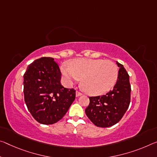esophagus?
Here are the masks:
<instances>
[{"label":"esophagus","mask_w":157,"mask_h":157,"mask_svg":"<svg viewBox=\"0 0 157 157\" xmlns=\"http://www.w3.org/2000/svg\"><path fill=\"white\" fill-rule=\"evenodd\" d=\"M82 94L81 92H79V91H76V96H77V97L80 96H82Z\"/></svg>","instance_id":"esophagus-1"}]
</instances>
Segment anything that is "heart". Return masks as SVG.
<instances>
[{
  "instance_id": "b5f03b06",
  "label": "heart",
  "mask_w": 157,
  "mask_h": 157,
  "mask_svg": "<svg viewBox=\"0 0 157 157\" xmlns=\"http://www.w3.org/2000/svg\"><path fill=\"white\" fill-rule=\"evenodd\" d=\"M61 66V71L69 84L81 81L83 90L89 95L106 93L115 84L118 68L113 61L101 59L79 58Z\"/></svg>"
}]
</instances>
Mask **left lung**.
<instances>
[{
    "label": "left lung",
    "instance_id": "8db88e82",
    "mask_svg": "<svg viewBox=\"0 0 157 157\" xmlns=\"http://www.w3.org/2000/svg\"><path fill=\"white\" fill-rule=\"evenodd\" d=\"M119 68L114 88L105 95L89 97V105L85 113L91 122L98 127H110L118 123L128 108L131 101L129 75L123 65Z\"/></svg>",
    "mask_w": 157,
    "mask_h": 157
}]
</instances>
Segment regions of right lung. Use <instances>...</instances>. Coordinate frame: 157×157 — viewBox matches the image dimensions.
<instances>
[{"label":"right lung","mask_w":157,"mask_h":157,"mask_svg":"<svg viewBox=\"0 0 157 157\" xmlns=\"http://www.w3.org/2000/svg\"><path fill=\"white\" fill-rule=\"evenodd\" d=\"M61 73L53 58L42 57L24 75V101L38 122L53 124L63 118L75 98L74 89L63 87Z\"/></svg>","instance_id":"obj_1"}]
</instances>
